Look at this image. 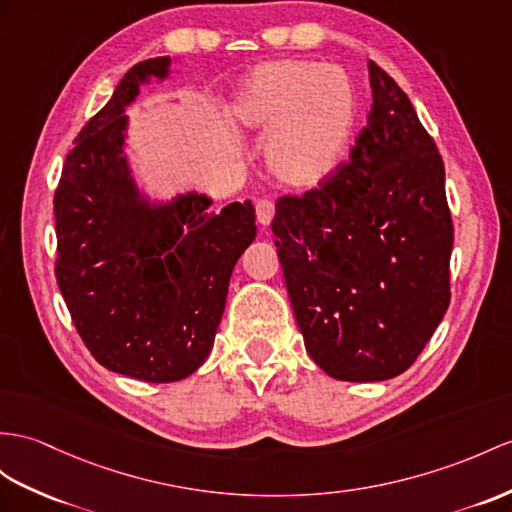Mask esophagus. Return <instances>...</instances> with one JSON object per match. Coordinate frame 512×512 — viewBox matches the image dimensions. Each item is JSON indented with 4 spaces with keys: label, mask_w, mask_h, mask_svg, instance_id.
<instances>
[{
    "label": "esophagus",
    "mask_w": 512,
    "mask_h": 512,
    "mask_svg": "<svg viewBox=\"0 0 512 512\" xmlns=\"http://www.w3.org/2000/svg\"><path fill=\"white\" fill-rule=\"evenodd\" d=\"M273 215H276V204H273L271 199H260L256 204V219L260 226H269L273 221Z\"/></svg>",
    "instance_id": "esophagus-1"
}]
</instances>
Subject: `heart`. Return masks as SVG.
Segmentation results:
<instances>
[{
    "label": "heart",
    "instance_id": "1",
    "mask_svg": "<svg viewBox=\"0 0 512 512\" xmlns=\"http://www.w3.org/2000/svg\"><path fill=\"white\" fill-rule=\"evenodd\" d=\"M236 126L267 136L271 176L313 189L343 167L354 145L360 99L347 71L313 60H269L247 71L228 104Z\"/></svg>",
    "mask_w": 512,
    "mask_h": 512
}]
</instances>
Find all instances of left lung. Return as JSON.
I'll return each instance as SVG.
<instances>
[{"label": "left lung", "instance_id": "1", "mask_svg": "<svg viewBox=\"0 0 512 512\" xmlns=\"http://www.w3.org/2000/svg\"><path fill=\"white\" fill-rule=\"evenodd\" d=\"M373 104L350 162L276 204L273 234L310 358L336 380L415 363L450 306L445 167L408 95L369 62Z\"/></svg>", "mask_w": 512, "mask_h": 512}]
</instances>
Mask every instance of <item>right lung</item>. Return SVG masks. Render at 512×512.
I'll return each mask as SVG.
<instances>
[{
	"label": "right lung",
	"instance_id": "obj_1",
	"mask_svg": "<svg viewBox=\"0 0 512 512\" xmlns=\"http://www.w3.org/2000/svg\"><path fill=\"white\" fill-rule=\"evenodd\" d=\"M158 56L134 65L86 123L54 197L56 280L73 323L102 367L145 382H178L204 365L236 260L256 239L249 199L210 213L186 191L149 195L128 158L126 110L141 86L171 76Z\"/></svg>",
	"mask_w": 512,
	"mask_h": 512
}]
</instances>
